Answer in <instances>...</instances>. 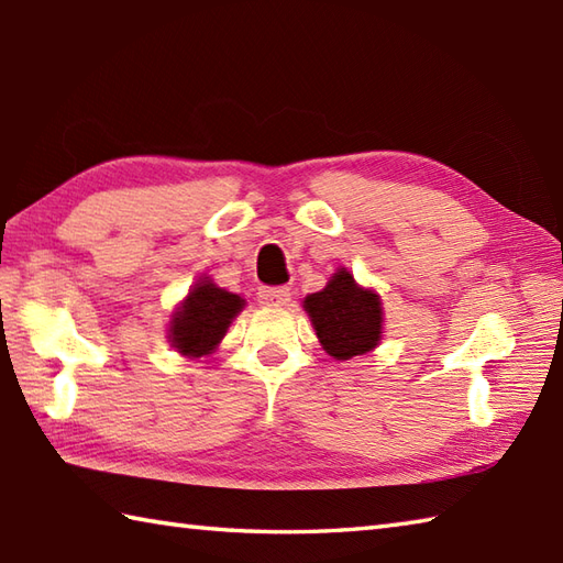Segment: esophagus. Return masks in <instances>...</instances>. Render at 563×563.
Here are the masks:
<instances>
[{"label":"esophagus","instance_id":"obj_1","mask_svg":"<svg viewBox=\"0 0 563 563\" xmlns=\"http://www.w3.org/2000/svg\"><path fill=\"white\" fill-rule=\"evenodd\" d=\"M258 302L263 307H285L290 302L288 288H263L258 290Z\"/></svg>","mask_w":563,"mask_h":563}]
</instances>
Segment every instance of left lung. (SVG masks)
I'll list each match as a JSON object with an SVG mask.
<instances>
[{
    "mask_svg": "<svg viewBox=\"0 0 563 563\" xmlns=\"http://www.w3.org/2000/svg\"><path fill=\"white\" fill-rule=\"evenodd\" d=\"M319 344L336 361H349L376 349L383 339L380 295L363 288L344 266L319 292L302 300Z\"/></svg>",
    "mask_w": 563,
    "mask_h": 563,
    "instance_id": "1",
    "label": "left lung"
}]
</instances>
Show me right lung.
I'll return each instance as SVG.
<instances>
[{"label": "right lung", "instance_id": "right-lung-1", "mask_svg": "<svg viewBox=\"0 0 563 563\" xmlns=\"http://www.w3.org/2000/svg\"><path fill=\"white\" fill-rule=\"evenodd\" d=\"M244 307V297L219 288L212 278L202 275L170 314V346L187 358L209 356L222 344L227 329Z\"/></svg>", "mask_w": 563, "mask_h": 563}]
</instances>
